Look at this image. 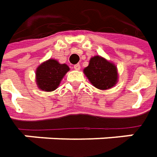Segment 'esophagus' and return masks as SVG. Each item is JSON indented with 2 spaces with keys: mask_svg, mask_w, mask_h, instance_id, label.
Returning a JSON list of instances; mask_svg holds the SVG:
<instances>
[{
  "mask_svg": "<svg viewBox=\"0 0 157 157\" xmlns=\"http://www.w3.org/2000/svg\"><path fill=\"white\" fill-rule=\"evenodd\" d=\"M74 69H75L76 71H79V70H80V64H79V63L75 64V65H74Z\"/></svg>",
  "mask_w": 157,
  "mask_h": 157,
  "instance_id": "obj_1",
  "label": "esophagus"
}]
</instances>
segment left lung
Returning a JSON list of instances; mask_svg holds the SVG:
<instances>
[{"mask_svg": "<svg viewBox=\"0 0 157 157\" xmlns=\"http://www.w3.org/2000/svg\"><path fill=\"white\" fill-rule=\"evenodd\" d=\"M83 71L90 83L100 90L111 89L119 80L117 66L99 55L90 58L88 66Z\"/></svg>", "mask_w": 157, "mask_h": 157, "instance_id": "obj_1", "label": "left lung"}]
</instances>
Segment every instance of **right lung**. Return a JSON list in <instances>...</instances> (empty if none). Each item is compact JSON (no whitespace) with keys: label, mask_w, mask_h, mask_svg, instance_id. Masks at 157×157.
<instances>
[{"label":"right lung","mask_w":157,"mask_h":157,"mask_svg":"<svg viewBox=\"0 0 157 157\" xmlns=\"http://www.w3.org/2000/svg\"><path fill=\"white\" fill-rule=\"evenodd\" d=\"M69 71L66 63H60L56 59L50 58L38 65L36 70V86L43 92L55 91Z\"/></svg>","instance_id":"1"}]
</instances>
